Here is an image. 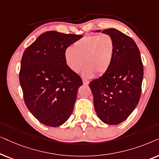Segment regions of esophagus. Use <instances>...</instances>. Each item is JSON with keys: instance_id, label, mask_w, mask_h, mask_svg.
I'll list each match as a JSON object with an SVG mask.
<instances>
[{"instance_id": "obj_1", "label": "esophagus", "mask_w": 159, "mask_h": 159, "mask_svg": "<svg viewBox=\"0 0 159 159\" xmlns=\"http://www.w3.org/2000/svg\"><path fill=\"white\" fill-rule=\"evenodd\" d=\"M89 84V81L88 80L84 79V78H83V84H84V85H88Z\"/></svg>"}]
</instances>
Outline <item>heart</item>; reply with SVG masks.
<instances>
[{"label": "heart", "instance_id": "b5f03b06", "mask_svg": "<svg viewBox=\"0 0 159 159\" xmlns=\"http://www.w3.org/2000/svg\"><path fill=\"white\" fill-rule=\"evenodd\" d=\"M115 52L113 37L108 34L86 35L75 41L73 48H67L65 52L66 65L74 73H79L85 64L83 71L86 78L95 75H102L110 69Z\"/></svg>", "mask_w": 159, "mask_h": 159}]
</instances>
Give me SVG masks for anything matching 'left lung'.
Here are the masks:
<instances>
[{
  "label": "left lung",
  "instance_id": "obj_1",
  "mask_svg": "<svg viewBox=\"0 0 159 159\" xmlns=\"http://www.w3.org/2000/svg\"><path fill=\"white\" fill-rule=\"evenodd\" d=\"M102 33L111 35L114 40L113 62L107 73L90 82L89 87L99 119L109 125H116L126 120L138 104L143 65L132 38L115 28L105 29Z\"/></svg>",
  "mask_w": 159,
  "mask_h": 159
}]
</instances>
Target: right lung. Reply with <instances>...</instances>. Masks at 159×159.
Instances as JSON below:
<instances>
[{"label": "right lung", "mask_w": 159, "mask_h": 159, "mask_svg": "<svg viewBox=\"0 0 159 159\" xmlns=\"http://www.w3.org/2000/svg\"><path fill=\"white\" fill-rule=\"evenodd\" d=\"M82 37L47 31L23 53L20 82L25 105L44 125L61 126L73 111L78 88L83 83L67 67L64 54L69 46Z\"/></svg>", "instance_id": "1"}]
</instances>
